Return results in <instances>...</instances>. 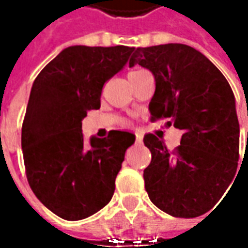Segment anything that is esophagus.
<instances>
[{"label": "esophagus", "mask_w": 248, "mask_h": 248, "mask_svg": "<svg viewBox=\"0 0 248 248\" xmlns=\"http://www.w3.org/2000/svg\"><path fill=\"white\" fill-rule=\"evenodd\" d=\"M135 138H137V142H138V143H140V142L143 140V137H142L140 134H135Z\"/></svg>", "instance_id": "1"}]
</instances>
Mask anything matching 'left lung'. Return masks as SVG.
Instances as JSON below:
<instances>
[{
    "label": "left lung",
    "instance_id": "1",
    "mask_svg": "<svg viewBox=\"0 0 248 248\" xmlns=\"http://www.w3.org/2000/svg\"><path fill=\"white\" fill-rule=\"evenodd\" d=\"M137 63L156 81L152 120L168 119L167 124L184 132L174 152L153 134L145 135L152 152L143 171L149 199L172 217L205 214L237 170L240 127L232 88L214 63L185 44L132 49L129 66Z\"/></svg>",
    "mask_w": 248,
    "mask_h": 248
}]
</instances>
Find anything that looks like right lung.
Wrapping results in <instances>:
<instances>
[{
  "label": "right lung",
  "instance_id": "obj_1",
  "mask_svg": "<svg viewBox=\"0 0 248 248\" xmlns=\"http://www.w3.org/2000/svg\"><path fill=\"white\" fill-rule=\"evenodd\" d=\"M132 49L73 45L34 80L22 127L26 175L37 199L63 219H84L113 197L135 135L110 131L87 143L81 125L88 110L99 109L103 84L124 69Z\"/></svg>",
  "mask_w": 248,
  "mask_h": 248
}]
</instances>
